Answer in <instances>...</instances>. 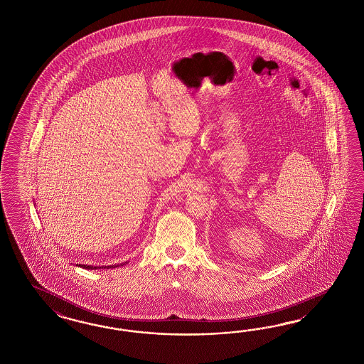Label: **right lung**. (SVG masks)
Instances as JSON below:
<instances>
[{"label": "right lung", "mask_w": 364, "mask_h": 364, "mask_svg": "<svg viewBox=\"0 0 364 364\" xmlns=\"http://www.w3.org/2000/svg\"><path fill=\"white\" fill-rule=\"evenodd\" d=\"M127 263V262H125ZM125 263H119V264H114V266H102V267H98V266H87V264H77L78 267H83L86 270H97V269H115V267H119V266H124Z\"/></svg>", "instance_id": "right-lung-1"}]
</instances>
